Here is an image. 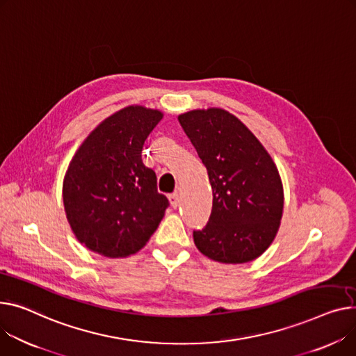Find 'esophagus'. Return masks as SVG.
I'll use <instances>...</instances> for the list:
<instances>
[{"label":"esophagus","mask_w":356,"mask_h":356,"mask_svg":"<svg viewBox=\"0 0 356 356\" xmlns=\"http://www.w3.org/2000/svg\"><path fill=\"white\" fill-rule=\"evenodd\" d=\"M169 200H170V203H172V206L176 209L177 206H179V203H180V200H179V195H177V192H175V193H172V195H169Z\"/></svg>","instance_id":"obj_1"}]
</instances>
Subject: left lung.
Segmentation results:
<instances>
[{
    "label": "left lung",
    "mask_w": 356,
    "mask_h": 356,
    "mask_svg": "<svg viewBox=\"0 0 356 356\" xmlns=\"http://www.w3.org/2000/svg\"><path fill=\"white\" fill-rule=\"evenodd\" d=\"M207 169L213 206L207 225L193 230L197 249L222 264H245L273 242L283 211L276 165L252 131L222 108L179 115Z\"/></svg>",
    "instance_id": "1"
}]
</instances>
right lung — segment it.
<instances>
[{
  "instance_id": "right-lung-1",
  "label": "right lung",
  "mask_w": 356,
  "mask_h": 356,
  "mask_svg": "<svg viewBox=\"0 0 356 356\" xmlns=\"http://www.w3.org/2000/svg\"><path fill=\"white\" fill-rule=\"evenodd\" d=\"M159 110L130 106L94 129L71 160L63 186L68 223L80 243L107 257L143 248L169 207L141 150L161 120Z\"/></svg>"
}]
</instances>
